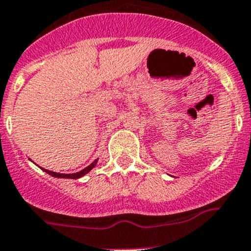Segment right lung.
Wrapping results in <instances>:
<instances>
[{
    "instance_id": "right-lung-1",
    "label": "right lung",
    "mask_w": 251,
    "mask_h": 251,
    "mask_svg": "<svg viewBox=\"0 0 251 251\" xmlns=\"http://www.w3.org/2000/svg\"><path fill=\"white\" fill-rule=\"evenodd\" d=\"M96 164H97V159H96L95 161H93L92 164H90V165L87 166V168H85L83 170L78 171V173H75V174H58V173H53V171H50V170H46V169H42V170L45 171V173H47L48 175H50V176L53 177H58V178H73V179H76V178H80V177L85 176L86 174L90 173L91 170H92L93 168L96 166Z\"/></svg>"
}]
</instances>
